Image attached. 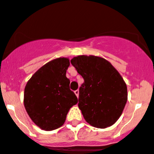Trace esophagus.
Returning <instances> with one entry per match:
<instances>
[{"instance_id": "obj_1", "label": "esophagus", "mask_w": 154, "mask_h": 154, "mask_svg": "<svg viewBox=\"0 0 154 154\" xmlns=\"http://www.w3.org/2000/svg\"><path fill=\"white\" fill-rule=\"evenodd\" d=\"M74 93H75V95H77V97L78 98V97H79V90H78V89H77V90L74 91Z\"/></svg>"}]
</instances>
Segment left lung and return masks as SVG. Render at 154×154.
<instances>
[{
  "label": "left lung",
  "instance_id": "left-lung-1",
  "mask_svg": "<svg viewBox=\"0 0 154 154\" xmlns=\"http://www.w3.org/2000/svg\"><path fill=\"white\" fill-rule=\"evenodd\" d=\"M71 63L84 82L79 89L78 107L91 126L104 129L114 124L127 101V86L120 73L106 59L78 56Z\"/></svg>",
  "mask_w": 154,
  "mask_h": 154
}]
</instances>
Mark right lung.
I'll return each mask as SVG.
<instances>
[{
	"mask_svg": "<svg viewBox=\"0 0 154 154\" xmlns=\"http://www.w3.org/2000/svg\"><path fill=\"white\" fill-rule=\"evenodd\" d=\"M67 58H58L37 70L27 83L24 105L28 116L41 129L52 131L61 127L77 98L70 89L66 71Z\"/></svg>",
	"mask_w": 154,
	"mask_h": 154,
	"instance_id": "add662e5",
	"label": "right lung"
}]
</instances>
